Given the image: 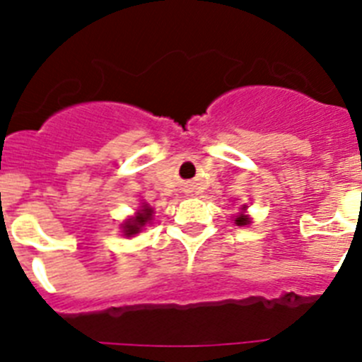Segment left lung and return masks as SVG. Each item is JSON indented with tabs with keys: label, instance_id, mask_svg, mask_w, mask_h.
Listing matches in <instances>:
<instances>
[{
	"label": "left lung",
	"instance_id": "obj_1",
	"mask_svg": "<svg viewBox=\"0 0 362 362\" xmlns=\"http://www.w3.org/2000/svg\"><path fill=\"white\" fill-rule=\"evenodd\" d=\"M243 210H246V204H243ZM235 225L238 226L250 225V217L246 216V214H239V216H235Z\"/></svg>",
	"mask_w": 362,
	"mask_h": 362
}]
</instances>
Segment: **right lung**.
I'll list each match as a JSON object with an SVG mask.
<instances>
[{"label": "right lung", "mask_w": 362, "mask_h": 362, "mask_svg": "<svg viewBox=\"0 0 362 362\" xmlns=\"http://www.w3.org/2000/svg\"><path fill=\"white\" fill-rule=\"evenodd\" d=\"M152 214H153V210L150 209L148 204H143L141 209L136 212V216H134L132 219L127 221V223L123 225L124 235H127V238H132V235H136V233L141 232L143 226L152 221Z\"/></svg>", "instance_id": "add662e5"}]
</instances>
